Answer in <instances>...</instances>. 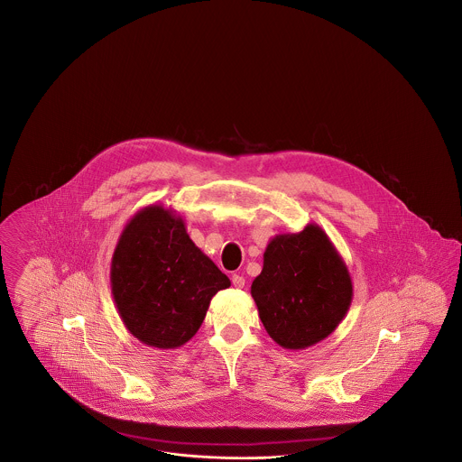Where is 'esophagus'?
Returning <instances> with one entry per match:
<instances>
[{
    "label": "esophagus",
    "mask_w": 462,
    "mask_h": 462,
    "mask_svg": "<svg viewBox=\"0 0 462 462\" xmlns=\"http://www.w3.org/2000/svg\"><path fill=\"white\" fill-rule=\"evenodd\" d=\"M232 284L241 289V287H244V284H245V279H244L242 275H239V273H234V275H232Z\"/></svg>",
    "instance_id": "1"
}]
</instances>
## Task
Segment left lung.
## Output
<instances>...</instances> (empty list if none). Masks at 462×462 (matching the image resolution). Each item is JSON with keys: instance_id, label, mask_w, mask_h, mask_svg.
<instances>
[{"instance_id": "1", "label": "left lung", "mask_w": 462, "mask_h": 462, "mask_svg": "<svg viewBox=\"0 0 462 462\" xmlns=\"http://www.w3.org/2000/svg\"><path fill=\"white\" fill-rule=\"evenodd\" d=\"M251 296L268 336L286 350H305L326 339L348 313L352 277L328 234L308 223L298 234L268 242Z\"/></svg>"}]
</instances>
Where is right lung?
<instances>
[{
    "instance_id": "obj_1",
    "label": "right lung",
    "mask_w": 462,
    "mask_h": 462,
    "mask_svg": "<svg viewBox=\"0 0 462 462\" xmlns=\"http://www.w3.org/2000/svg\"><path fill=\"white\" fill-rule=\"evenodd\" d=\"M230 287L171 208L133 215L116 244L110 289L126 329L147 346L180 348L198 332L211 298Z\"/></svg>"
}]
</instances>
